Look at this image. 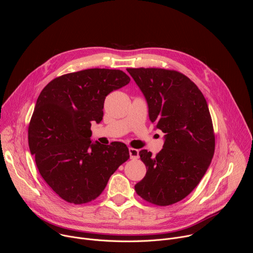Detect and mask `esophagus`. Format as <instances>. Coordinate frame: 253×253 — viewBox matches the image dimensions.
I'll return each mask as SVG.
<instances>
[{
    "instance_id": "34e87169",
    "label": "esophagus",
    "mask_w": 253,
    "mask_h": 253,
    "mask_svg": "<svg viewBox=\"0 0 253 253\" xmlns=\"http://www.w3.org/2000/svg\"><path fill=\"white\" fill-rule=\"evenodd\" d=\"M129 155L131 159H138L139 158V151L134 148H129Z\"/></svg>"
}]
</instances>
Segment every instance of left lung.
Wrapping results in <instances>:
<instances>
[{
  "mask_svg": "<svg viewBox=\"0 0 253 253\" xmlns=\"http://www.w3.org/2000/svg\"><path fill=\"white\" fill-rule=\"evenodd\" d=\"M143 93L151 122L164 135L154 157L141 150L147 172L135 185L139 196L166 206L185 198L206 173L215 148L207 102L198 87L179 72L158 68H129Z\"/></svg>",
  "mask_w": 253,
  "mask_h": 253,
  "instance_id": "8db88e82",
  "label": "left lung"
}]
</instances>
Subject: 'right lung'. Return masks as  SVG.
<instances>
[{"instance_id":"1","label":"right lung","mask_w":253,"mask_h":253,"mask_svg":"<svg viewBox=\"0 0 253 253\" xmlns=\"http://www.w3.org/2000/svg\"><path fill=\"white\" fill-rule=\"evenodd\" d=\"M130 82L120 70L87 69L58 77L41 92L29 125L31 154L46 183L64 200L97 198L110 176L129 159L124 143L91 140L103 119L106 96Z\"/></svg>"}]
</instances>
